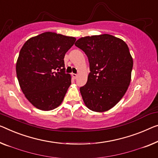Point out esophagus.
<instances>
[{
	"mask_svg": "<svg viewBox=\"0 0 158 158\" xmlns=\"http://www.w3.org/2000/svg\"><path fill=\"white\" fill-rule=\"evenodd\" d=\"M72 77L73 79H76L77 78V74H74V73H72Z\"/></svg>",
	"mask_w": 158,
	"mask_h": 158,
	"instance_id": "1",
	"label": "esophagus"
}]
</instances>
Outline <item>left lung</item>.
<instances>
[{
	"label": "left lung",
	"instance_id": "1",
	"mask_svg": "<svg viewBox=\"0 0 158 158\" xmlns=\"http://www.w3.org/2000/svg\"><path fill=\"white\" fill-rule=\"evenodd\" d=\"M75 45L85 52L90 67L86 84L80 88L84 104L93 111H107L130 85L133 61L128 47L109 34L81 37Z\"/></svg>",
	"mask_w": 158,
	"mask_h": 158
}]
</instances>
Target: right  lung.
Listing matches in <instances>:
<instances>
[{"mask_svg": "<svg viewBox=\"0 0 158 158\" xmlns=\"http://www.w3.org/2000/svg\"><path fill=\"white\" fill-rule=\"evenodd\" d=\"M75 41L74 37L46 32L27 40L21 48L16 62L19 85L37 109L51 110L63 102L72 79L64 72V58Z\"/></svg>", "mask_w": 158, "mask_h": 158, "instance_id": "right-lung-1", "label": "right lung"}]
</instances>
